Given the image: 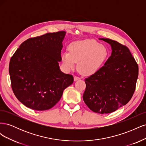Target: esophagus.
Masks as SVG:
<instances>
[{"label": "esophagus", "mask_w": 146, "mask_h": 146, "mask_svg": "<svg viewBox=\"0 0 146 146\" xmlns=\"http://www.w3.org/2000/svg\"><path fill=\"white\" fill-rule=\"evenodd\" d=\"M80 78L77 77V76H74V81H77V80H80Z\"/></svg>", "instance_id": "esophagus-1"}]
</instances>
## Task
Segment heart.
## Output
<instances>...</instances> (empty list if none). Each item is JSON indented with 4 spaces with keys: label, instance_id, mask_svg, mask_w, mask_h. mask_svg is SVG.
Listing matches in <instances>:
<instances>
[{
    "label": "heart",
    "instance_id": "obj_1",
    "mask_svg": "<svg viewBox=\"0 0 146 146\" xmlns=\"http://www.w3.org/2000/svg\"><path fill=\"white\" fill-rule=\"evenodd\" d=\"M68 52L61 55L63 63L68 69L73 68L76 62L84 76H91L101 68L109 56L108 48L94 39L74 41L68 46Z\"/></svg>",
    "mask_w": 146,
    "mask_h": 146
}]
</instances>
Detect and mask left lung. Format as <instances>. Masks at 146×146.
Listing matches in <instances>:
<instances>
[{
	"label": "left lung",
	"mask_w": 146,
	"mask_h": 146,
	"mask_svg": "<svg viewBox=\"0 0 146 146\" xmlns=\"http://www.w3.org/2000/svg\"><path fill=\"white\" fill-rule=\"evenodd\" d=\"M111 46V55L98 72L85 79L83 99L92 111L107 114L126 105L133 96L138 66L129 48L116 41L101 38Z\"/></svg>",
	"instance_id": "left-lung-1"
}]
</instances>
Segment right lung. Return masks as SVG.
I'll return each mask as SVG.
<instances>
[{"instance_id": "obj_1", "label": "right lung", "mask_w": 146, "mask_h": 146, "mask_svg": "<svg viewBox=\"0 0 146 146\" xmlns=\"http://www.w3.org/2000/svg\"><path fill=\"white\" fill-rule=\"evenodd\" d=\"M66 32L48 33L24 41L10 61L11 88L21 102L38 111L50 109L64 89L74 82L72 75L60 70L62 41Z\"/></svg>"}]
</instances>
